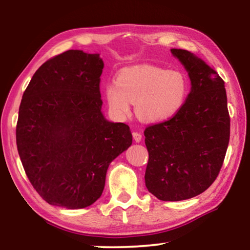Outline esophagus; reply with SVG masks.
<instances>
[{
  "label": "esophagus",
  "mask_w": 250,
  "mask_h": 250,
  "mask_svg": "<svg viewBox=\"0 0 250 250\" xmlns=\"http://www.w3.org/2000/svg\"><path fill=\"white\" fill-rule=\"evenodd\" d=\"M132 135H133V139H134V141L135 142H141V140H142V135L140 134L139 132H133L132 133Z\"/></svg>",
  "instance_id": "34e87169"
}]
</instances>
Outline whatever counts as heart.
Segmentation results:
<instances>
[{"label": "heart", "mask_w": 250, "mask_h": 250, "mask_svg": "<svg viewBox=\"0 0 250 250\" xmlns=\"http://www.w3.org/2000/svg\"><path fill=\"white\" fill-rule=\"evenodd\" d=\"M189 95V81L183 71L141 64L126 67L115 83L104 86L108 107L118 118H125L134 104L135 115L146 124H162L179 114Z\"/></svg>", "instance_id": "obj_1"}]
</instances>
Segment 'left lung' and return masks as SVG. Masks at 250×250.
I'll list each match as a JSON object with an SVG mask.
<instances>
[{"instance_id": "obj_1", "label": "left lung", "mask_w": 250, "mask_h": 250, "mask_svg": "<svg viewBox=\"0 0 250 250\" xmlns=\"http://www.w3.org/2000/svg\"><path fill=\"white\" fill-rule=\"evenodd\" d=\"M191 82L186 104L175 117L146 128L149 162L146 187L164 201L190 199L216 179L230 140L224 82L187 50L170 49Z\"/></svg>"}]
</instances>
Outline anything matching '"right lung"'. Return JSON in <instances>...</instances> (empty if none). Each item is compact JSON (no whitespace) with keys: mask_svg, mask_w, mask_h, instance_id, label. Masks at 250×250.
Instances as JSON below:
<instances>
[{"mask_svg":"<svg viewBox=\"0 0 250 250\" xmlns=\"http://www.w3.org/2000/svg\"><path fill=\"white\" fill-rule=\"evenodd\" d=\"M102 69L99 53L69 50L44 62L23 92L17 148L34 189L53 206L95 203L110 163L132 145L128 126L102 114Z\"/></svg>","mask_w":250,"mask_h":250,"instance_id":"obj_1","label":"right lung"}]
</instances>
